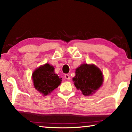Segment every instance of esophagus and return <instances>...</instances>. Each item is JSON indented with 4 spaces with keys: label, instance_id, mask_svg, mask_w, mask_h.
Masks as SVG:
<instances>
[{
    "label": "esophagus",
    "instance_id": "34e87169",
    "mask_svg": "<svg viewBox=\"0 0 132 132\" xmlns=\"http://www.w3.org/2000/svg\"><path fill=\"white\" fill-rule=\"evenodd\" d=\"M64 78L67 80H70V76H69V75L68 74H66L64 75Z\"/></svg>",
    "mask_w": 132,
    "mask_h": 132
}]
</instances>
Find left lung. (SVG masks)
<instances>
[{
  "label": "left lung",
  "instance_id": "1",
  "mask_svg": "<svg viewBox=\"0 0 132 132\" xmlns=\"http://www.w3.org/2000/svg\"><path fill=\"white\" fill-rule=\"evenodd\" d=\"M73 78L75 86L84 95H90L99 88L103 82L101 71L94 64H82L76 69Z\"/></svg>",
  "mask_w": 132,
  "mask_h": 132
}]
</instances>
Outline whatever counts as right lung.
Masks as SVG:
<instances>
[{"mask_svg":"<svg viewBox=\"0 0 132 132\" xmlns=\"http://www.w3.org/2000/svg\"><path fill=\"white\" fill-rule=\"evenodd\" d=\"M34 87L43 95H47L56 88L62 81L54 72V68L46 63L36 69L32 74Z\"/></svg>","mask_w":132,"mask_h":132,"instance_id":"right-lung-1","label":"right lung"}]
</instances>
